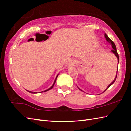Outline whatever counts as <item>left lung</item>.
Here are the masks:
<instances>
[{"mask_svg": "<svg viewBox=\"0 0 131 131\" xmlns=\"http://www.w3.org/2000/svg\"><path fill=\"white\" fill-rule=\"evenodd\" d=\"M105 37L106 38V40H107L108 43H110L111 44H112V48H113V50H111V51L112 52H113L114 54V55H116V56L117 57V59H118V62H119V56H118V53H117V49H116V45H115V44L113 43V41L112 40H111L109 37H108V36L107 35H106V34H105ZM117 72H118V70H117ZM117 75H116V78L114 79V80H113V81L112 82V83H111L107 87V88H106V89L104 91H103V92H105L106 90H107L108 88H109V87H110L111 85H112L113 84L114 82H115V81H116V78H117Z\"/></svg>", "mask_w": 131, "mask_h": 131, "instance_id": "1", "label": "left lung"}]
</instances>
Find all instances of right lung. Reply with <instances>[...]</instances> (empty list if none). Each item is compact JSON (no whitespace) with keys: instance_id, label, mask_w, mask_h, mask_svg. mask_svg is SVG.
<instances>
[{"instance_id":"obj_1","label":"right lung","mask_w":131,"mask_h":131,"mask_svg":"<svg viewBox=\"0 0 131 131\" xmlns=\"http://www.w3.org/2000/svg\"><path fill=\"white\" fill-rule=\"evenodd\" d=\"M58 74L57 75V76L56 77V78H55V81H54V84H53V85H52V87H51L50 88H48V89H47V90H45V91H42V92H46V91H48V90H51V88L54 87V84H55V81H56V79H57V77H58ZM28 91L29 92H30V93H32V94H35V93H37V92H31V91Z\"/></svg>"}]
</instances>
